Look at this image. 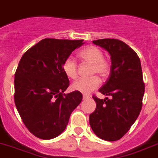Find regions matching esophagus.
Returning <instances> with one entry per match:
<instances>
[{
  "mask_svg": "<svg viewBox=\"0 0 158 158\" xmlns=\"http://www.w3.org/2000/svg\"><path fill=\"white\" fill-rule=\"evenodd\" d=\"M88 98H89V96H88V95H83V100L88 99Z\"/></svg>",
  "mask_w": 158,
  "mask_h": 158,
  "instance_id": "34e87169",
  "label": "esophagus"
}]
</instances>
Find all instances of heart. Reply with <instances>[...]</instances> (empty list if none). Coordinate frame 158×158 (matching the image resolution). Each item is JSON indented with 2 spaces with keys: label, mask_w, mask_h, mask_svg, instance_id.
<instances>
[{
  "label": "heart",
  "mask_w": 158,
  "mask_h": 158,
  "mask_svg": "<svg viewBox=\"0 0 158 158\" xmlns=\"http://www.w3.org/2000/svg\"><path fill=\"white\" fill-rule=\"evenodd\" d=\"M79 55L84 61L92 64V75L97 73L101 76H106L108 75L110 70V65L109 61L103 58V52L98 47L88 46L83 48ZM62 70L68 78L75 79L77 77V64L75 59L71 57H68L62 64ZM100 83L101 80L97 76H92L88 79L81 78L72 83L71 89L83 94H89L99 87Z\"/></svg>",
  "instance_id": "obj_1"
}]
</instances>
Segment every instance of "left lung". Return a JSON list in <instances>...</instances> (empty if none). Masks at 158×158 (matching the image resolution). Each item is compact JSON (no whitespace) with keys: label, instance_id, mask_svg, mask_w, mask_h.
I'll use <instances>...</instances> for the list:
<instances>
[{"label":"left lung","instance_id":"1","mask_svg":"<svg viewBox=\"0 0 158 158\" xmlns=\"http://www.w3.org/2000/svg\"><path fill=\"white\" fill-rule=\"evenodd\" d=\"M92 43L110 55V77L99 92L111 98L93 97L97 108L89 115V123L99 138L115 141L127 132L141 110L144 94L141 63L134 50L119 40L101 39Z\"/></svg>","mask_w":158,"mask_h":158}]
</instances>
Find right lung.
<instances>
[{"mask_svg":"<svg viewBox=\"0 0 158 158\" xmlns=\"http://www.w3.org/2000/svg\"><path fill=\"white\" fill-rule=\"evenodd\" d=\"M83 40L44 39L23 55L15 75V102L23 123L42 139H53L66 129L81 92H64L69 79L62 64Z\"/></svg>","mask_w":158,"mask_h":158,"instance_id":"right-lung-1","label":"right lung"}]
</instances>
